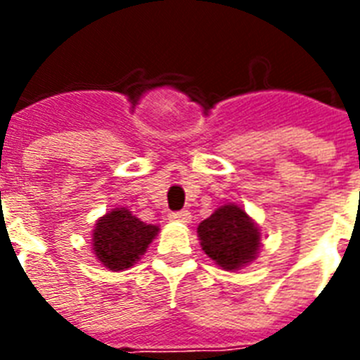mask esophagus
Returning a JSON list of instances; mask_svg holds the SVG:
<instances>
[{
  "label": "esophagus",
  "mask_w": 360,
  "mask_h": 360,
  "mask_svg": "<svg viewBox=\"0 0 360 360\" xmlns=\"http://www.w3.org/2000/svg\"><path fill=\"white\" fill-rule=\"evenodd\" d=\"M191 213L188 211H174V213H169V220L172 222H181V224H188L191 222Z\"/></svg>",
  "instance_id": "esophagus-1"
}]
</instances>
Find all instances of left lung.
<instances>
[{"mask_svg":"<svg viewBox=\"0 0 360 360\" xmlns=\"http://www.w3.org/2000/svg\"><path fill=\"white\" fill-rule=\"evenodd\" d=\"M198 237L202 250L220 269L236 273L259 254L262 231L256 220L236 203H224L200 222Z\"/></svg>","mask_w":360,"mask_h":360,"instance_id":"1","label":"left lung"}]
</instances>
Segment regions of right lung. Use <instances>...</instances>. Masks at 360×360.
<instances>
[{
    "label": "right lung",
    "instance_id": "add662e5",
    "mask_svg": "<svg viewBox=\"0 0 360 360\" xmlns=\"http://www.w3.org/2000/svg\"><path fill=\"white\" fill-rule=\"evenodd\" d=\"M158 231V226L141 222L130 209H112L93 228L95 259L114 273L127 271L146 254Z\"/></svg>",
    "mask_w": 360,
    "mask_h": 360
}]
</instances>
